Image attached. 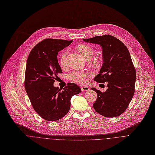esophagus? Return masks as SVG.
Listing matches in <instances>:
<instances>
[{"label":"esophagus","mask_w":155,"mask_h":155,"mask_svg":"<svg viewBox=\"0 0 155 155\" xmlns=\"http://www.w3.org/2000/svg\"><path fill=\"white\" fill-rule=\"evenodd\" d=\"M81 89L82 91H89L90 90V89L88 86H83V87H81Z\"/></svg>","instance_id":"esophagus-1"}]
</instances>
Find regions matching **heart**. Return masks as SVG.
Segmentation results:
<instances>
[{
  "mask_svg": "<svg viewBox=\"0 0 155 155\" xmlns=\"http://www.w3.org/2000/svg\"><path fill=\"white\" fill-rule=\"evenodd\" d=\"M79 52L83 56V57L86 59H91L94 55V51L92 47L88 45L81 44L79 45L77 47ZM67 55L68 51H65L61 54L60 57V63L63 67L67 65ZM91 74L85 71H74L69 75L70 79L75 83L79 84H83L87 82V78Z\"/></svg>",
  "mask_w": 155,
  "mask_h": 155,
  "instance_id": "obj_1",
  "label": "heart"
}]
</instances>
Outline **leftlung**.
Masks as SVG:
<instances>
[{"label": "left lung", "mask_w": 155, "mask_h": 155, "mask_svg": "<svg viewBox=\"0 0 155 155\" xmlns=\"http://www.w3.org/2000/svg\"><path fill=\"white\" fill-rule=\"evenodd\" d=\"M83 41L101 46L104 63L94 80L108 82V89L104 92L91 88L97 94L93 107L105 117H117L127 110L134 93L136 70L129 51L122 42L110 35Z\"/></svg>", "instance_id": "obj_1"}]
</instances>
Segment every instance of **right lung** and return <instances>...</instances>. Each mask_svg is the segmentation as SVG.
I'll use <instances>...</instances> for the list:
<instances>
[{
    "label": "right lung",
    "mask_w": 155,
    "mask_h": 155,
    "mask_svg": "<svg viewBox=\"0 0 155 155\" xmlns=\"http://www.w3.org/2000/svg\"><path fill=\"white\" fill-rule=\"evenodd\" d=\"M71 41L47 39L38 43L28 55L25 75V89L35 111L48 121L64 117L71 107V99L81 92L75 83H69L61 90L54 83L62 72L57 55Z\"/></svg>",
    "instance_id": "obj_1"
}]
</instances>
